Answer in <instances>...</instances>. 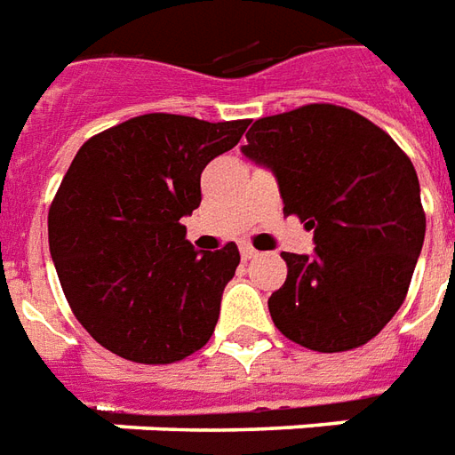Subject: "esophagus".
<instances>
[{
    "mask_svg": "<svg viewBox=\"0 0 455 455\" xmlns=\"http://www.w3.org/2000/svg\"><path fill=\"white\" fill-rule=\"evenodd\" d=\"M257 250H254V247H250V244H243V247H240V257H243L244 262H250V259H254V257H257Z\"/></svg>",
    "mask_w": 455,
    "mask_h": 455,
    "instance_id": "esophagus-1",
    "label": "esophagus"
}]
</instances>
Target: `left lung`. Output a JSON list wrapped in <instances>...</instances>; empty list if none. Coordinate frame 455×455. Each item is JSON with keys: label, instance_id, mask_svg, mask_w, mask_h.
<instances>
[{"label": "left lung", "instance_id": "8db88e82", "mask_svg": "<svg viewBox=\"0 0 455 455\" xmlns=\"http://www.w3.org/2000/svg\"><path fill=\"white\" fill-rule=\"evenodd\" d=\"M244 156L272 171L286 215L314 230V254L284 252L274 325L318 353L365 346L409 291L427 233L417 171L387 132L338 105L262 117Z\"/></svg>", "mask_w": 455, "mask_h": 455}]
</instances>
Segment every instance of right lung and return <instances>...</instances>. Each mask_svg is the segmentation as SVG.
Segmentation results:
<instances>
[{
	"label": "right lung",
	"instance_id": "add662e5",
	"mask_svg": "<svg viewBox=\"0 0 455 455\" xmlns=\"http://www.w3.org/2000/svg\"><path fill=\"white\" fill-rule=\"evenodd\" d=\"M247 124L151 112L76 154L48 211V247L73 314L109 353L169 365L211 340L240 252L193 250L181 218L201 205L203 169Z\"/></svg>",
	"mask_w": 455,
	"mask_h": 455
}]
</instances>
